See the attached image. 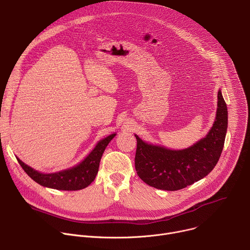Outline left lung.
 Instances as JSON below:
<instances>
[{"label": "left lung", "mask_w": 250, "mask_h": 250, "mask_svg": "<svg viewBox=\"0 0 250 250\" xmlns=\"http://www.w3.org/2000/svg\"><path fill=\"white\" fill-rule=\"evenodd\" d=\"M228 128L227 104L218 93V110L215 124L208 135L193 146L183 150H170L151 146L137 135L134 158L140 179L160 190L177 191L206 177L215 167L222 154Z\"/></svg>", "instance_id": "left-lung-1"}]
</instances>
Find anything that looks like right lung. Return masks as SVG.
Here are the masks:
<instances>
[{
	"label": "right lung",
	"instance_id": "obj_1",
	"mask_svg": "<svg viewBox=\"0 0 250 250\" xmlns=\"http://www.w3.org/2000/svg\"><path fill=\"white\" fill-rule=\"evenodd\" d=\"M115 135V133L111 134L99 141L93 151L80 164L61 172L43 174L25 165L19 158L18 161L31 179L42 186L64 191L81 190L88 187L94 181L99 170L102 155Z\"/></svg>",
	"mask_w": 250,
	"mask_h": 250
}]
</instances>
